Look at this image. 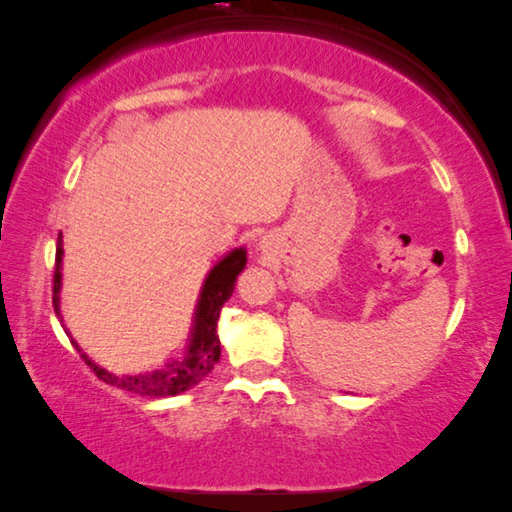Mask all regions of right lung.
Masks as SVG:
<instances>
[{
  "label": "right lung",
  "mask_w": 512,
  "mask_h": 512,
  "mask_svg": "<svg viewBox=\"0 0 512 512\" xmlns=\"http://www.w3.org/2000/svg\"><path fill=\"white\" fill-rule=\"evenodd\" d=\"M62 238V233H60ZM58 238L56 246V270H54V307L58 309V292H60V264H62V240ZM246 266V251L244 248H235L229 253L220 264L209 272V277L203 285L199 309H196V324L192 333V342L188 346V352L181 359L164 365V368H157L147 374H134V376H119L108 370L99 368L86 355L82 359L90 370L97 374L99 381L114 385L119 389L138 393V396H149V398H166V396H177L186 389L201 383L203 378L214 370V365L220 359V339L216 333V324L222 305L227 303L233 294L235 281H238V274ZM75 344V342H73Z\"/></svg>",
  "instance_id": "add662e5"
}]
</instances>
